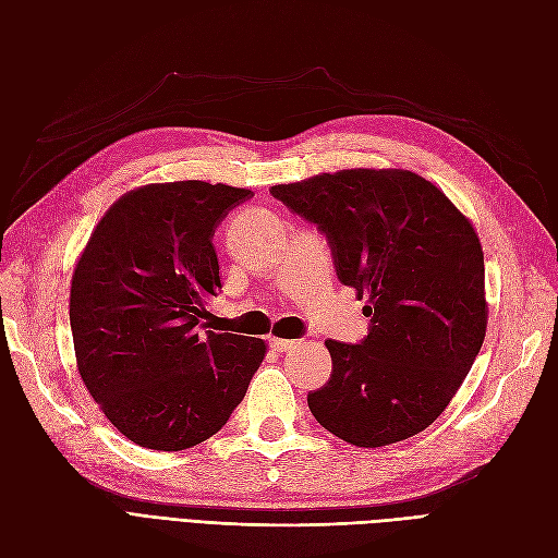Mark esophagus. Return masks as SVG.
<instances>
[{"mask_svg": "<svg viewBox=\"0 0 558 558\" xmlns=\"http://www.w3.org/2000/svg\"><path fill=\"white\" fill-rule=\"evenodd\" d=\"M269 344H272L275 351H289V349H295L300 342H293V340H281V337H272L269 340Z\"/></svg>", "mask_w": 558, "mask_h": 558, "instance_id": "obj_1", "label": "esophagus"}]
</instances>
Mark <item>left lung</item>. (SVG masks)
<instances>
[{"label": "left lung", "mask_w": 558, "mask_h": 558, "mask_svg": "<svg viewBox=\"0 0 558 558\" xmlns=\"http://www.w3.org/2000/svg\"><path fill=\"white\" fill-rule=\"evenodd\" d=\"M330 244L337 279L367 298V337L328 340L314 418L356 447L426 430L459 391L486 335L484 253L451 199L408 170H342L272 185Z\"/></svg>", "instance_id": "8db88e82"}]
</instances>
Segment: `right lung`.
I'll return each instance as SVG.
<instances>
[{"instance_id": "add662e5", "label": "right lung", "mask_w": 558, "mask_h": 558, "mask_svg": "<svg viewBox=\"0 0 558 558\" xmlns=\"http://www.w3.org/2000/svg\"><path fill=\"white\" fill-rule=\"evenodd\" d=\"M226 183H148L93 230L72 277L76 365L99 410L128 440L181 451L209 440L265 359L258 337L209 330L221 289L211 244L251 199Z\"/></svg>"}]
</instances>
